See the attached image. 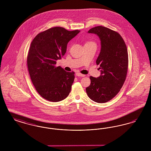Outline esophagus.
Masks as SVG:
<instances>
[{"instance_id": "obj_1", "label": "esophagus", "mask_w": 151, "mask_h": 151, "mask_svg": "<svg viewBox=\"0 0 151 151\" xmlns=\"http://www.w3.org/2000/svg\"><path fill=\"white\" fill-rule=\"evenodd\" d=\"M76 75L78 76H80V77H84L86 76L85 75H83V74H82L81 73H79V72H77L76 73Z\"/></svg>"}]
</instances>
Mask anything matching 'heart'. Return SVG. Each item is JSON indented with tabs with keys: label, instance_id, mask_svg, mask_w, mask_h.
<instances>
[{
	"label": "heart",
	"instance_id": "heart-1",
	"mask_svg": "<svg viewBox=\"0 0 151 151\" xmlns=\"http://www.w3.org/2000/svg\"><path fill=\"white\" fill-rule=\"evenodd\" d=\"M93 43V42H91V41H88V42H87L86 43Z\"/></svg>",
	"mask_w": 151,
	"mask_h": 151
}]
</instances>
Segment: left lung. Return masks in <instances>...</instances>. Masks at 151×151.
I'll use <instances>...</instances> for the list:
<instances>
[{
    "mask_svg": "<svg viewBox=\"0 0 151 151\" xmlns=\"http://www.w3.org/2000/svg\"><path fill=\"white\" fill-rule=\"evenodd\" d=\"M88 33L97 35L100 40L96 63L100 65L101 75L97 78L90 76L91 83L86 92L92 100L105 103L118 93L125 81L129 65L127 49L121 36L111 29L98 26Z\"/></svg>",
    "mask_w": 151,
    "mask_h": 151,
    "instance_id": "left-lung-1",
    "label": "left lung"
}]
</instances>
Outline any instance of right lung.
Returning <instances> with one entry per match:
<instances>
[{
    "mask_svg": "<svg viewBox=\"0 0 151 151\" xmlns=\"http://www.w3.org/2000/svg\"><path fill=\"white\" fill-rule=\"evenodd\" d=\"M80 32L54 27L40 33L33 40L27 57V65L33 86L45 100L59 102L70 93L74 72L56 67L67 50L68 42Z\"/></svg>",
    "mask_w": 151,
    "mask_h": 151,
    "instance_id": "obj_1",
    "label": "right lung"
}]
</instances>
